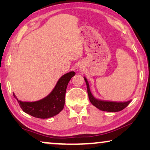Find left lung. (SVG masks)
Wrapping results in <instances>:
<instances>
[{"instance_id": "8db88e82", "label": "left lung", "mask_w": 150, "mask_h": 150, "mask_svg": "<svg viewBox=\"0 0 150 150\" xmlns=\"http://www.w3.org/2000/svg\"><path fill=\"white\" fill-rule=\"evenodd\" d=\"M85 81L87 84V93L89 96V98L91 103L95 106L98 109L103 110V111L108 112H118L120 111L126 107L127 106L130 104L131 100H129L128 102H109V101H102L95 98L92 95L91 91H90L89 83L87 81V79L85 78Z\"/></svg>"}]
</instances>
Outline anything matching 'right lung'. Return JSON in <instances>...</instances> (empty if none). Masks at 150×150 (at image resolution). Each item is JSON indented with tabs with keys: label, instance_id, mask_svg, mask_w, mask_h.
<instances>
[{
	"label": "right lung",
	"instance_id": "1",
	"mask_svg": "<svg viewBox=\"0 0 150 150\" xmlns=\"http://www.w3.org/2000/svg\"><path fill=\"white\" fill-rule=\"evenodd\" d=\"M74 75V71H70L61 77L54 89L44 99L33 102H23L18 100L20 106L26 113L37 118L47 119L57 115L64 107L67 84Z\"/></svg>",
	"mask_w": 150,
	"mask_h": 150
}]
</instances>
